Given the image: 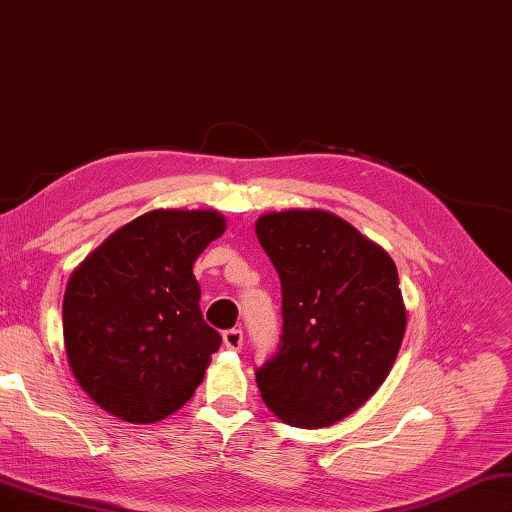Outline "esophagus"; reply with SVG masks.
I'll use <instances>...</instances> for the list:
<instances>
[{
    "instance_id": "esophagus-1",
    "label": "esophagus",
    "mask_w": 512,
    "mask_h": 512,
    "mask_svg": "<svg viewBox=\"0 0 512 512\" xmlns=\"http://www.w3.org/2000/svg\"><path fill=\"white\" fill-rule=\"evenodd\" d=\"M223 341H225V345L229 347V350H240V347H243V332H240V330H227L223 334Z\"/></svg>"
}]
</instances>
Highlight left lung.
Listing matches in <instances>:
<instances>
[{"mask_svg":"<svg viewBox=\"0 0 512 512\" xmlns=\"http://www.w3.org/2000/svg\"><path fill=\"white\" fill-rule=\"evenodd\" d=\"M260 247L283 289V343L256 372L265 406L294 428H327L388 379L408 312L381 245L323 209L269 211Z\"/></svg>","mask_w":512,"mask_h":512,"instance_id":"obj_1","label":"left lung"}]
</instances>
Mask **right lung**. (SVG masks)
Here are the masks:
<instances>
[{
    "mask_svg": "<svg viewBox=\"0 0 512 512\" xmlns=\"http://www.w3.org/2000/svg\"><path fill=\"white\" fill-rule=\"evenodd\" d=\"M225 229L214 209H153L73 269L62 303L66 361L104 412L156 423L194 397L223 341L202 321L194 263Z\"/></svg>",
    "mask_w": 512,
    "mask_h": 512,
    "instance_id": "obj_1",
    "label": "right lung"
}]
</instances>
